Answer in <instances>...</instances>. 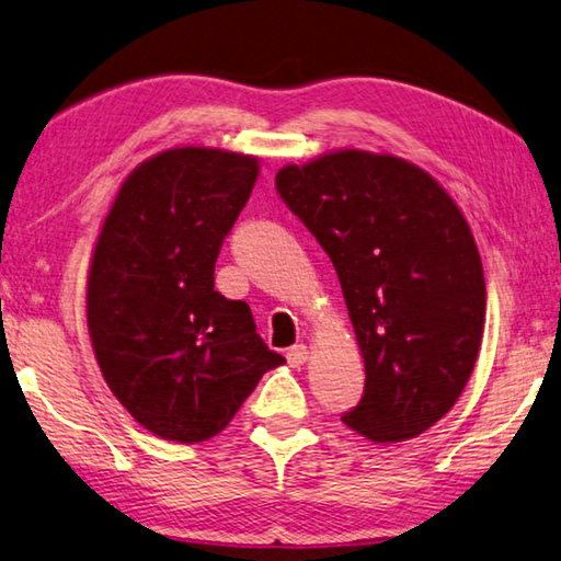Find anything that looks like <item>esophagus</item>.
I'll return each instance as SVG.
<instances>
[{"instance_id": "esophagus-1", "label": "esophagus", "mask_w": 561, "mask_h": 561, "mask_svg": "<svg viewBox=\"0 0 561 561\" xmlns=\"http://www.w3.org/2000/svg\"><path fill=\"white\" fill-rule=\"evenodd\" d=\"M307 358H309V348L304 346V344H297V346H291L287 351V360H289L291 368L304 366V364H307Z\"/></svg>"}]
</instances>
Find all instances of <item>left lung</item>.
Masks as SVG:
<instances>
[{
    "mask_svg": "<svg viewBox=\"0 0 561 561\" xmlns=\"http://www.w3.org/2000/svg\"><path fill=\"white\" fill-rule=\"evenodd\" d=\"M277 193L334 264L364 356V398L341 421L374 443L425 433L460 398L485 327L460 207L417 165L356 148L284 165Z\"/></svg>",
    "mask_w": 561,
    "mask_h": 561,
    "instance_id": "1",
    "label": "left lung"
}]
</instances>
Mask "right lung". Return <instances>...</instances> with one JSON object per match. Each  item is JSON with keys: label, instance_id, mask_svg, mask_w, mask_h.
Returning <instances> with one entry per match:
<instances>
[{"label": "right lung", "instance_id": "add662e5", "mask_svg": "<svg viewBox=\"0 0 561 561\" xmlns=\"http://www.w3.org/2000/svg\"><path fill=\"white\" fill-rule=\"evenodd\" d=\"M257 175L254 156L163 150L123 180L93 247V354L121 405L165 440L213 438L284 364L250 307L215 291L217 254Z\"/></svg>", "mask_w": 561, "mask_h": 561}]
</instances>
